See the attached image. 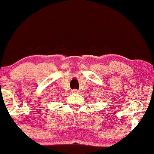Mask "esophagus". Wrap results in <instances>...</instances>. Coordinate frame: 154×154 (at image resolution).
I'll list each match as a JSON object with an SVG mask.
<instances>
[{
  "instance_id": "34e87169",
  "label": "esophagus",
  "mask_w": 154,
  "mask_h": 154,
  "mask_svg": "<svg viewBox=\"0 0 154 154\" xmlns=\"http://www.w3.org/2000/svg\"><path fill=\"white\" fill-rule=\"evenodd\" d=\"M72 94H78L79 91H78V90H77V89H73V90H72Z\"/></svg>"
}]
</instances>
